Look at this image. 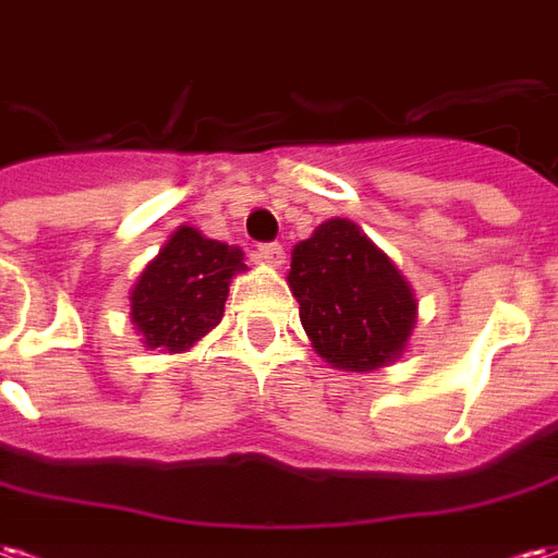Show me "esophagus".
Instances as JSON below:
<instances>
[{
  "label": "esophagus",
  "mask_w": 558,
  "mask_h": 558,
  "mask_svg": "<svg viewBox=\"0 0 558 558\" xmlns=\"http://www.w3.org/2000/svg\"><path fill=\"white\" fill-rule=\"evenodd\" d=\"M258 258H262L264 264H270V267H279V264L284 262V250L279 243H262V246H258Z\"/></svg>",
  "instance_id": "1"
}]
</instances>
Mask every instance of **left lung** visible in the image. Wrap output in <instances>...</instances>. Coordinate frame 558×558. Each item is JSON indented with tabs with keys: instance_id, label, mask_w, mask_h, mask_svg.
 Returning <instances> with one entry per match:
<instances>
[{
	"instance_id": "1",
	"label": "left lung",
	"mask_w": 558,
	"mask_h": 558,
	"mask_svg": "<svg viewBox=\"0 0 558 558\" xmlns=\"http://www.w3.org/2000/svg\"><path fill=\"white\" fill-rule=\"evenodd\" d=\"M288 288L312 348L341 372L396 363L416 327V294L351 219H327L291 252Z\"/></svg>"
}]
</instances>
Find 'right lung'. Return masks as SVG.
<instances>
[{
  "instance_id": "right-lung-1",
  "label": "right lung",
  "mask_w": 558,
  "mask_h": 558,
  "mask_svg": "<svg viewBox=\"0 0 558 558\" xmlns=\"http://www.w3.org/2000/svg\"><path fill=\"white\" fill-rule=\"evenodd\" d=\"M246 270L243 252L181 226L130 291V320L145 348L190 351L226 312L231 276Z\"/></svg>"
}]
</instances>
